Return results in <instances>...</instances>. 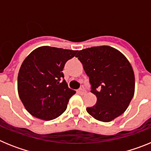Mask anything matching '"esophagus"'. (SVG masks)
<instances>
[{"mask_svg":"<svg viewBox=\"0 0 151 151\" xmlns=\"http://www.w3.org/2000/svg\"><path fill=\"white\" fill-rule=\"evenodd\" d=\"M77 92H78V94H85V93H86V91H85V89H83V88H80V89H78V91H77Z\"/></svg>","mask_w":151,"mask_h":151,"instance_id":"obj_1","label":"esophagus"}]
</instances>
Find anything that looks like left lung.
I'll use <instances>...</instances> for the list:
<instances>
[{
  "instance_id": "1",
  "label": "left lung",
  "mask_w": 151,
  "mask_h": 151,
  "mask_svg": "<svg viewBox=\"0 0 151 151\" xmlns=\"http://www.w3.org/2000/svg\"><path fill=\"white\" fill-rule=\"evenodd\" d=\"M76 57L89 77L91 92L97 97L86 110L97 120L108 122L122 115L134 93V74L127 58L110 46L79 50Z\"/></svg>"
}]
</instances>
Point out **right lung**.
I'll list each match as a JSON object with an SVG mask.
<instances>
[{"label": "right lung", "instance_id": "1", "mask_svg": "<svg viewBox=\"0 0 151 151\" xmlns=\"http://www.w3.org/2000/svg\"><path fill=\"white\" fill-rule=\"evenodd\" d=\"M78 50L43 46L24 60L18 74V93L31 115L52 120L62 114L76 91L68 88L62 73Z\"/></svg>", "mask_w": 151, "mask_h": 151}]
</instances>
